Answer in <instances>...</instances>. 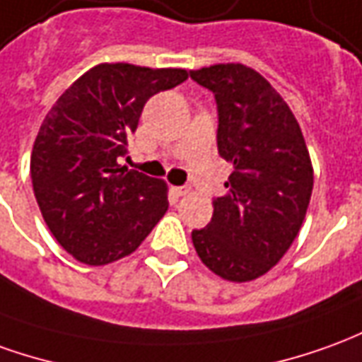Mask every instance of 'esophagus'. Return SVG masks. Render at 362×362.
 <instances>
[{
  "instance_id": "34e87169",
  "label": "esophagus",
  "mask_w": 362,
  "mask_h": 362,
  "mask_svg": "<svg viewBox=\"0 0 362 362\" xmlns=\"http://www.w3.org/2000/svg\"><path fill=\"white\" fill-rule=\"evenodd\" d=\"M173 192L176 196H188L189 194V186H174Z\"/></svg>"
}]
</instances>
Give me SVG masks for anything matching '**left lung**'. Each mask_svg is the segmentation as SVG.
<instances>
[{
    "label": "left lung",
    "instance_id": "obj_1",
    "mask_svg": "<svg viewBox=\"0 0 362 362\" xmlns=\"http://www.w3.org/2000/svg\"><path fill=\"white\" fill-rule=\"evenodd\" d=\"M214 92L217 151L233 164L227 194L214 199L206 229L192 243L211 272L231 282L267 274L294 243L313 188L302 129L282 95L245 64L189 70Z\"/></svg>",
    "mask_w": 362,
    "mask_h": 362
}]
</instances>
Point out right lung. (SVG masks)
Segmentation results:
<instances>
[{
  "label": "right lung",
  "instance_id": "obj_1",
  "mask_svg": "<svg viewBox=\"0 0 362 362\" xmlns=\"http://www.w3.org/2000/svg\"><path fill=\"white\" fill-rule=\"evenodd\" d=\"M186 78L182 68L98 64L47 113L33 145V189L50 233L76 260L102 267L127 257L166 214V182L119 158L148 98Z\"/></svg>",
  "mask_w": 362,
  "mask_h": 362
}]
</instances>
